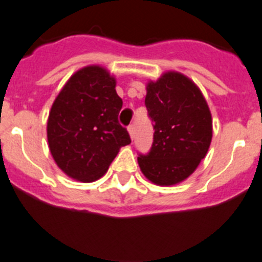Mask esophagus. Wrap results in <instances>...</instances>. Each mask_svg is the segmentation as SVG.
<instances>
[{"instance_id": "esophagus-1", "label": "esophagus", "mask_w": 262, "mask_h": 262, "mask_svg": "<svg viewBox=\"0 0 262 262\" xmlns=\"http://www.w3.org/2000/svg\"><path fill=\"white\" fill-rule=\"evenodd\" d=\"M128 132H129V134H130V138L133 139L134 138V124H130V125L128 126Z\"/></svg>"}]
</instances>
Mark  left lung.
Returning <instances> with one entry per match:
<instances>
[{"instance_id":"8db88e82","label":"left lung","mask_w":262,"mask_h":262,"mask_svg":"<svg viewBox=\"0 0 262 262\" xmlns=\"http://www.w3.org/2000/svg\"><path fill=\"white\" fill-rule=\"evenodd\" d=\"M145 108L153 122L149 152L139 154L143 174L159 186L186 180L205 158L212 139V118L200 89L180 73H166L147 85Z\"/></svg>"}]
</instances>
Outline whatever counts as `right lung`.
Wrapping results in <instances>:
<instances>
[{"instance_id": "right-lung-1", "label": "right lung", "mask_w": 262, "mask_h": 262, "mask_svg": "<svg viewBox=\"0 0 262 262\" xmlns=\"http://www.w3.org/2000/svg\"><path fill=\"white\" fill-rule=\"evenodd\" d=\"M122 106L115 79L105 69L86 66L69 79L48 120L52 158L69 177L81 182L99 180L120 147L132 142L118 120Z\"/></svg>"}]
</instances>
